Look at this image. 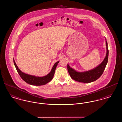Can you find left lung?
<instances>
[{"label":"left lung","instance_id":"1","mask_svg":"<svg viewBox=\"0 0 122 122\" xmlns=\"http://www.w3.org/2000/svg\"><path fill=\"white\" fill-rule=\"evenodd\" d=\"M105 40L107 49L106 57L102 62L96 68L84 72H78L71 68L69 64H68V71L70 77L74 80L82 83H90L96 81L102 75L107 63L108 58L109 51L107 46V42L106 38Z\"/></svg>","mask_w":122,"mask_h":122}]
</instances>
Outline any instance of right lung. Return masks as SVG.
Listing matches in <instances>:
<instances>
[{"mask_svg": "<svg viewBox=\"0 0 122 122\" xmlns=\"http://www.w3.org/2000/svg\"><path fill=\"white\" fill-rule=\"evenodd\" d=\"M59 62V61H58L54 64V65L52 67L51 71L47 75L44 76H42V77H39V76H35L28 75L22 72L18 67L17 65H16V64L15 62V61L14 59V65L17 71L18 74H19L20 77L22 78V79L30 85L36 86H42V85H46L47 83L49 82L52 80L54 75L56 68Z\"/></svg>", "mask_w": 122, "mask_h": 122, "instance_id": "obj_1", "label": "right lung"}]
</instances>
